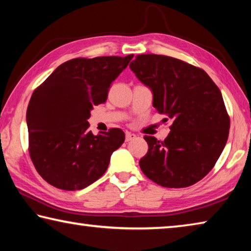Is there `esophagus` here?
<instances>
[{"label": "esophagus", "instance_id": "obj_1", "mask_svg": "<svg viewBox=\"0 0 251 251\" xmlns=\"http://www.w3.org/2000/svg\"><path fill=\"white\" fill-rule=\"evenodd\" d=\"M135 138H136V135H135V134L128 133V131H127V133H126V137H125L126 142H129V141H131V139H135Z\"/></svg>", "mask_w": 251, "mask_h": 251}]
</instances>
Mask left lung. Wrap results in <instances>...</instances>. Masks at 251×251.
I'll return each mask as SVG.
<instances>
[{
  "label": "left lung",
  "instance_id": "left-lung-1",
  "mask_svg": "<svg viewBox=\"0 0 251 251\" xmlns=\"http://www.w3.org/2000/svg\"><path fill=\"white\" fill-rule=\"evenodd\" d=\"M152 91V106L172 121L165 141L144 136L142 172L156 184L184 188L202 179L226 145L230 120L222 93L205 71L180 59L139 54L129 64Z\"/></svg>",
  "mask_w": 251,
  "mask_h": 251
}]
</instances>
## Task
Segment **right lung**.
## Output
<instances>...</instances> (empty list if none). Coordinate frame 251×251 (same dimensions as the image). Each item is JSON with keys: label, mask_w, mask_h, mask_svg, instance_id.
<instances>
[{"label": "right lung", "mask_w": 251, "mask_h": 251, "mask_svg": "<svg viewBox=\"0 0 251 251\" xmlns=\"http://www.w3.org/2000/svg\"><path fill=\"white\" fill-rule=\"evenodd\" d=\"M133 56L70 59L33 92L26 112L28 152L50 185L78 190L104 175L125 134L110 128L95 136L87 120L94 106L105 103L110 85Z\"/></svg>", "instance_id": "obj_1"}]
</instances>
